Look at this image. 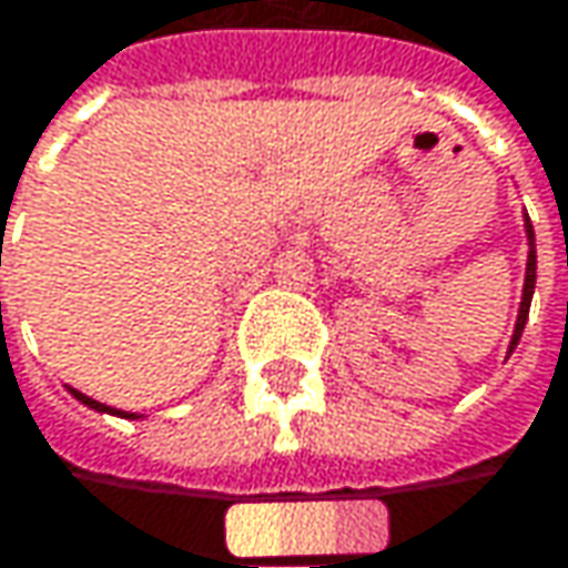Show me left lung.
Instances as JSON below:
<instances>
[{
  "label": "left lung",
  "mask_w": 568,
  "mask_h": 568,
  "mask_svg": "<svg viewBox=\"0 0 568 568\" xmlns=\"http://www.w3.org/2000/svg\"><path fill=\"white\" fill-rule=\"evenodd\" d=\"M527 240H530L527 280H524V298H520V315H517V325H514V337H510V351L517 347V341L524 335V325H527V315H530V298H534V288H537V246H534V224H530V217H527Z\"/></svg>",
  "instance_id": "8db88e82"
}]
</instances>
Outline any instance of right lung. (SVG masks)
I'll return each instance as SVG.
<instances>
[{
  "label": "right lung",
  "mask_w": 568,
  "mask_h": 568,
  "mask_svg": "<svg viewBox=\"0 0 568 568\" xmlns=\"http://www.w3.org/2000/svg\"><path fill=\"white\" fill-rule=\"evenodd\" d=\"M74 396H78L83 406H90V409H97V413H113V416H126V419H135V413H123V409H113V406H106V403H97V399H90V396H83L80 389H71Z\"/></svg>",
  "instance_id": "add662e5"
}]
</instances>
